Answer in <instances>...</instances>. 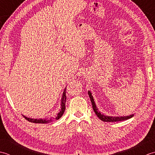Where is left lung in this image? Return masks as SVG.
<instances>
[{
    "label": "left lung",
    "mask_w": 155,
    "mask_h": 155,
    "mask_svg": "<svg viewBox=\"0 0 155 155\" xmlns=\"http://www.w3.org/2000/svg\"><path fill=\"white\" fill-rule=\"evenodd\" d=\"M88 96L90 97V99L91 101L92 105H93V108L95 114H97V116L99 118V119L103 120L104 122H118V121H122L124 120H127L128 118H132L134 116L133 114H130L129 116H126V117H109V116H106L103 114H102L100 111H98V108L96 106V104L94 103V101L93 99V97L92 96V93H91L90 91H88Z\"/></svg>",
    "instance_id": "8db88e82"
}]
</instances>
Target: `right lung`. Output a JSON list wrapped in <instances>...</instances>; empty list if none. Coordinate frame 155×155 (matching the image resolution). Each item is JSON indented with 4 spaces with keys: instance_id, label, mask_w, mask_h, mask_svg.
I'll list each match as a JSON object with an SVG mask.
<instances>
[{
    "instance_id": "right-lung-1",
    "label": "right lung",
    "mask_w": 155,
    "mask_h": 155,
    "mask_svg": "<svg viewBox=\"0 0 155 155\" xmlns=\"http://www.w3.org/2000/svg\"><path fill=\"white\" fill-rule=\"evenodd\" d=\"M66 87L64 90L63 92V94H62V97L61 98V110L59 113L57 114V116H55L54 117H52L50 119H47V118H38V119H36V118H28L27 117L24 116V115H22L23 117L25 118V119H27L28 121L31 122V123H42V124H45V123H51V122H53L56 120H58L62 116V114H64V112L65 110V103H66V100H67V97H66Z\"/></svg>"
}]
</instances>
